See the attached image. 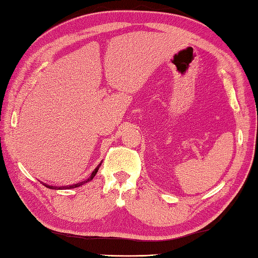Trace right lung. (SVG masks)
<instances>
[{"mask_svg": "<svg viewBox=\"0 0 258 258\" xmlns=\"http://www.w3.org/2000/svg\"><path fill=\"white\" fill-rule=\"evenodd\" d=\"M100 166H101V164L94 169V171H93L91 177L87 178L86 180H83V182H80V183H76V184H73V185H70V186H67V187H63V186H62V187H57V186H51V185H45V186H46V187H48V188H51V189H62V188H75V187H79V186L83 185V184H85L87 182H90L91 179H93V177H94L95 175H96V173L98 171V168H100Z\"/></svg>", "mask_w": 258, "mask_h": 258, "instance_id": "right-lung-1", "label": "right lung"}]
</instances>
